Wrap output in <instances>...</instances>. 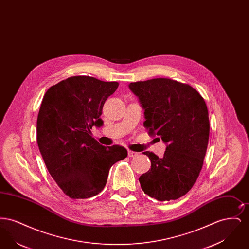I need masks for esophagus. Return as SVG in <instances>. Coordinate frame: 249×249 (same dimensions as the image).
Returning a JSON list of instances; mask_svg holds the SVG:
<instances>
[{"instance_id":"34e87169","label":"esophagus","mask_w":249,"mask_h":249,"mask_svg":"<svg viewBox=\"0 0 249 249\" xmlns=\"http://www.w3.org/2000/svg\"><path fill=\"white\" fill-rule=\"evenodd\" d=\"M137 155H138L137 152H134V151H130V150L128 151V156H129L130 158H134V157H136Z\"/></svg>"}]
</instances>
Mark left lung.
<instances>
[{"label":"left lung","mask_w":249,"mask_h":249,"mask_svg":"<svg viewBox=\"0 0 249 249\" xmlns=\"http://www.w3.org/2000/svg\"><path fill=\"white\" fill-rule=\"evenodd\" d=\"M144 110L143 126L166 143L162 158L145 151L151 169L139 181L158 201L177 200L190 191L200 175L209 140V117L200 93L169 78L130 83Z\"/></svg>","instance_id":"1"}]
</instances>
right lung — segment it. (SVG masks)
Wrapping results in <instances>:
<instances>
[{"instance_id":"add662e5","label":"right lung","mask_w":249,"mask_h":249,"mask_svg":"<svg viewBox=\"0 0 249 249\" xmlns=\"http://www.w3.org/2000/svg\"><path fill=\"white\" fill-rule=\"evenodd\" d=\"M118 82L94 77H69L49 88L37 118V143L50 176L71 199L99 194L107 184L110 168L125 159L123 146H104L91 137L109 96Z\"/></svg>"}]
</instances>
